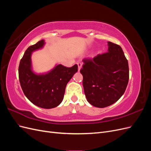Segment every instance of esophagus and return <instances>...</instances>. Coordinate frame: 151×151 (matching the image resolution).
<instances>
[{
    "label": "esophagus",
    "instance_id": "obj_1",
    "mask_svg": "<svg viewBox=\"0 0 151 151\" xmlns=\"http://www.w3.org/2000/svg\"><path fill=\"white\" fill-rule=\"evenodd\" d=\"M77 65H78V70L80 71L81 67H82V63L81 62H78L77 63Z\"/></svg>",
    "mask_w": 151,
    "mask_h": 151
}]
</instances>
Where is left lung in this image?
<instances>
[{
  "instance_id": "1",
  "label": "left lung",
  "mask_w": 151,
  "mask_h": 151,
  "mask_svg": "<svg viewBox=\"0 0 151 151\" xmlns=\"http://www.w3.org/2000/svg\"><path fill=\"white\" fill-rule=\"evenodd\" d=\"M108 52L83 60L80 72L88 101L97 108L113 104L124 94L129 79L128 60L122 48L108 42Z\"/></svg>"
}]
</instances>
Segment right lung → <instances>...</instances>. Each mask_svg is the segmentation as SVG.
I'll return each mask as SVG.
<instances>
[{"mask_svg":"<svg viewBox=\"0 0 151 151\" xmlns=\"http://www.w3.org/2000/svg\"><path fill=\"white\" fill-rule=\"evenodd\" d=\"M45 44V40H42L28 47L20 61L18 71L21 88L26 98L36 106L50 109L62 103L67 84L78 70V66L76 64L68 68L58 64L45 74L34 72L32 53L43 48Z\"/></svg>","mask_w":151,"mask_h":151,"instance_id":"1","label":"right lung"}]
</instances>
